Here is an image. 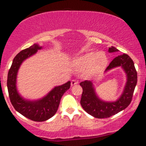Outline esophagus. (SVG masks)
Returning <instances> with one entry per match:
<instances>
[{
	"label": "esophagus",
	"mask_w": 146,
	"mask_h": 146,
	"mask_svg": "<svg viewBox=\"0 0 146 146\" xmlns=\"http://www.w3.org/2000/svg\"><path fill=\"white\" fill-rule=\"evenodd\" d=\"M78 84V82L77 81V80H71V85L72 86H74V85H77Z\"/></svg>",
	"instance_id": "obj_1"
}]
</instances>
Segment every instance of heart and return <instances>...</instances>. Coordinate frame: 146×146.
Instances as JSON below:
<instances>
[{
    "label": "heart",
    "mask_w": 146,
    "mask_h": 146,
    "mask_svg": "<svg viewBox=\"0 0 146 146\" xmlns=\"http://www.w3.org/2000/svg\"><path fill=\"white\" fill-rule=\"evenodd\" d=\"M74 64L80 68H88V74L95 75L105 69L108 64V58L103 52H90L77 58Z\"/></svg>",
    "instance_id": "1"
}]
</instances>
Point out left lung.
<instances>
[{"instance_id": "8db88e82", "label": "left lung", "mask_w": 146, "mask_h": 146, "mask_svg": "<svg viewBox=\"0 0 146 146\" xmlns=\"http://www.w3.org/2000/svg\"><path fill=\"white\" fill-rule=\"evenodd\" d=\"M110 53L118 51V49L112 46L109 48ZM121 66L127 74V82L121 98L115 102H104L100 100L95 93L93 84L90 81L82 82L80 84L83 89L82 94V107L85 111L95 118H108L124 110L130 105L133 93L137 82V73L133 61L128 55L123 53L114 58L107 66L106 70Z\"/></svg>"}]
</instances>
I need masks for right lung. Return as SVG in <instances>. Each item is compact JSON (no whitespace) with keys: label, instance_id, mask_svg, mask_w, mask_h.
<instances>
[{"label":"right lung","instance_id":"add662e5","mask_svg":"<svg viewBox=\"0 0 146 146\" xmlns=\"http://www.w3.org/2000/svg\"><path fill=\"white\" fill-rule=\"evenodd\" d=\"M42 47L34 44L29 48L21 51L14 58L7 75L8 93L10 102L15 110L23 116L34 121H44L56 114L59 106L60 100L71 86V82L56 86L48 94L38 101H27L18 95L16 86V75L23 61L34 54Z\"/></svg>","mask_w":146,"mask_h":146}]
</instances>
